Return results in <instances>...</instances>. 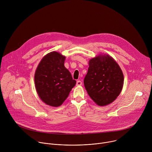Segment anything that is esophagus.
<instances>
[{
  "instance_id": "esophagus-1",
  "label": "esophagus",
  "mask_w": 152,
  "mask_h": 152,
  "mask_svg": "<svg viewBox=\"0 0 152 152\" xmlns=\"http://www.w3.org/2000/svg\"><path fill=\"white\" fill-rule=\"evenodd\" d=\"M82 82L80 81V80H77V82H76V85L77 86H80V85H82Z\"/></svg>"
}]
</instances>
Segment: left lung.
Returning a JSON list of instances; mask_svg holds the SVG:
<instances>
[{
	"mask_svg": "<svg viewBox=\"0 0 152 152\" xmlns=\"http://www.w3.org/2000/svg\"><path fill=\"white\" fill-rule=\"evenodd\" d=\"M83 83L92 100L103 106L111 103L119 96L124 76L120 66L111 56L100 55L90 60Z\"/></svg>",
	"mask_w": 152,
	"mask_h": 152,
	"instance_id": "left-lung-1",
	"label": "left lung"
}]
</instances>
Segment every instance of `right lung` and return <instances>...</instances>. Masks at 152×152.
<instances>
[{"mask_svg":"<svg viewBox=\"0 0 152 152\" xmlns=\"http://www.w3.org/2000/svg\"><path fill=\"white\" fill-rule=\"evenodd\" d=\"M64 56L57 52H52L41 60L35 73L37 92L46 104L58 107L69 95L76 82L65 67Z\"/></svg>","mask_w":152,"mask_h":152,"instance_id":"add662e5","label":"right lung"}]
</instances>
